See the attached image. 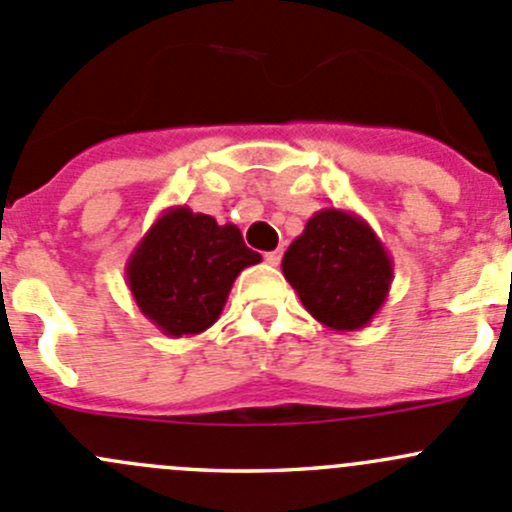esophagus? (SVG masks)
I'll return each mask as SVG.
<instances>
[{
  "label": "esophagus",
  "mask_w": 512,
  "mask_h": 512,
  "mask_svg": "<svg viewBox=\"0 0 512 512\" xmlns=\"http://www.w3.org/2000/svg\"><path fill=\"white\" fill-rule=\"evenodd\" d=\"M265 260L270 262L272 267H277V265H280V260H282V250H272V252H267Z\"/></svg>",
  "instance_id": "34e87169"
}]
</instances>
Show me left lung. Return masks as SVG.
I'll use <instances>...</instances> for the list:
<instances>
[{"label":"left lung","mask_w":512,"mask_h":512,"mask_svg":"<svg viewBox=\"0 0 512 512\" xmlns=\"http://www.w3.org/2000/svg\"><path fill=\"white\" fill-rule=\"evenodd\" d=\"M285 280L319 324L364 329L389 297L394 262L371 225L356 213L324 208L282 257Z\"/></svg>","instance_id":"1"}]
</instances>
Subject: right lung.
Instances as JSON below:
<instances>
[{"label":"right lung","mask_w":512,"mask_h":512,"mask_svg":"<svg viewBox=\"0 0 512 512\" xmlns=\"http://www.w3.org/2000/svg\"><path fill=\"white\" fill-rule=\"evenodd\" d=\"M237 225L175 205L158 215L126 262V282L143 317L168 337H195L218 322L232 282L257 265Z\"/></svg>","instance_id":"right-lung-1"}]
</instances>
